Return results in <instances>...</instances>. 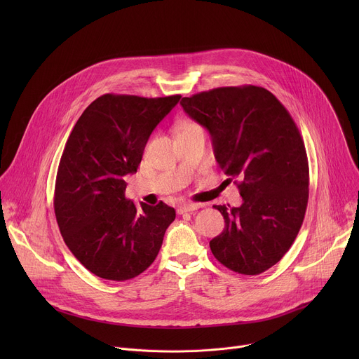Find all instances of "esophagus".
I'll use <instances>...</instances> for the list:
<instances>
[{
    "mask_svg": "<svg viewBox=\"0 0 359 359\" xmlns=\"http://www.w3.org/2000/svg\"><path fill=\"white\" fill-rule=\"evenodd\" d=\"M200 208H203V204H200V203H187V204H182V206L177 208V213L183 215V213H187V212H194Z\"/></svg>",
    "mask_w": 359,
    "mask_h": 359,
    "instance_id": "34e87169",
    "label": "esophagus"
}]
</instances>
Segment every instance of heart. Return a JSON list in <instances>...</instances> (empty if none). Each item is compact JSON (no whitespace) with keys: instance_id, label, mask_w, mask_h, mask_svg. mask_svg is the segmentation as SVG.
I'll return each instance as SVG.
<instances>
[{"instance_id":"obj_1","label":"heart","mask_w":359,"mask_h":359,"mask_svg":"<svg viewBox=\"0 0 359 359\" xmlns=\"http://www.w3.org/2000/svg\"><path fill=\"white\" fill-rule=\"evenodd\" d=\"M189 128H198V125H196V123H186L183 126V129H189Z\"/></svg>"}]
</instances>
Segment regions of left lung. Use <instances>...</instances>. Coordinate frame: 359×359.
<instances>
[{
    "mask_svg": "<svg viewBox=\"0 0 359 359\" xmlns=\"http://www.w3.org/2000/svg\"><path fill=\"white\" fill-rule=\"evenodd\" d=\"M180 105L209 130L219 166L243 197L240 208L215 206L226 226L212 252L231 271L262 274L284 257L304 222L310 170L299 130L262 86L216 88Z\"/></svg>",
    "mask_w": 359,
    "mask_h": 359,
    "instance_id": "8db88e82",
    "label": "left lung"
}]
</instances>
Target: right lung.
<instances>
[{
    "instance_id": "right-lung-1",
    "label": "right lung",
    "mask_w": 359,
    "mask_h": 359,
    "mask_svg": "<svg viewBox=\"0 0 359 359\" xmlns=\"http://www.w3.org/2000/svg\"><path fill=\"white\" fill-rule=\"evenodd\" d=\"M180 97L105 93L83 111L67 140L54 210L75 259L100 278L126 281L143 273L176 217L163 201L137 209L125 196L123 177L137 170L149 136Z\"/></svg>"
}]
</instances>
